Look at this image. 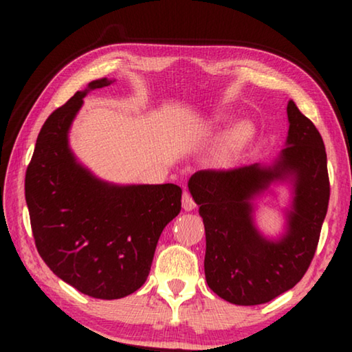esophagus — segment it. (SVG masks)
<instances>
[{"label": "esophagus", "instance_id": "34e87169", "mask_svg": "<svg viewBox=\"0 0 352 352\" xmlns=\"http://www.w3.org/2000/svg\"><path fill=\"white\" fill-rule=\"evenodd\" d=\"M182 201H183V210L184 211H192L194 208H195V201L192 199V195H190L189 192H186V190H184V192H183Z\"/></svg>", "mask_w": 352, "mask_h": 352}]
</instances>
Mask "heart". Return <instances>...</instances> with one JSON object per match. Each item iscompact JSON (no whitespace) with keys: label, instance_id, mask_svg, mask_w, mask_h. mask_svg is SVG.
<instances>
[{"label":"heart","instance_id":"obj_1","mask_svg":"<svg viewBox=\"0 0 352 352\" xmlns=\"http://www.w3.org/2000/svg\"><path fill=\"white\" fill-rule=\"evenodd\" d=\"M228 121L230 119L225 116L216 118L217 124H226ZM252 135H253L252 124H248V122L237 124V126L231 130L228 135H226L222 147L219 148V152L216 155V162L222 166L230 164L237 157V153L242 151L243 146L247 144V141L252 138Z\"/></svg>","mask_w":352,"mask_h":352}]
</instances>
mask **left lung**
I'll return each instance as SVG.
<instances>
[{
  "instance_id": "left-lung-1",
  "label": "left lung",
  "mask_w": 352,
  "mask_h": 352,
  "mask_svg": "<svg viewBox=\"0 0 352 352\" xmlns=\"http://www.w3.org/2000/svg\"><path fill=\"white\" fill-rule=\"evenodd\" d=\"M287 118L285 148L272 166L199 170L188 182L205 223L206 283L233 305H264L290 290L305 276L318 245L331 192L324 142L294 100ZM279 179L292 183L294 201L285 234L272 241L255 228L252 201Z\"/></svg>"
}]
</instances>
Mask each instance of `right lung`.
Returning a JSON list of instances; mask_svg holds the SVG:
<instances>
[{"mask_svg":"<svg viewBox=\"0 0 352 352\" xmlns=\"http://www.w3.org/2000/svg\"><path fill=\"white\" fill-rule=\"evenodd\" d=\"M111 82H90L51 113L25 180L41 259L65 283L100 300L124 298L146 283L162 231L182 210L177 184L118 186L94 177L71 152L68 132L83 98Z\"/></svg>","mask_w":352,"mask_h":352,"instance_id":"right-lung-1","label":"right lung"}]
</instances>
